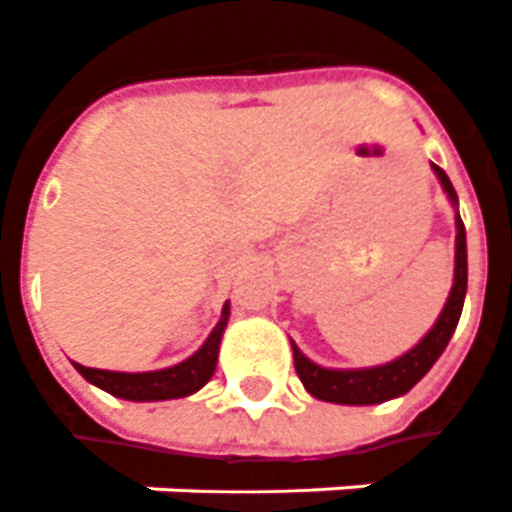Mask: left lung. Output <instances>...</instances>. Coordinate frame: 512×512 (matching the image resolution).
<instances>
[{
	"label": "left lung",
	"instance_id": "left-lung-1",
	"mask_svg": "<svg viewBox=\"0 0 512 512\" xmlns=\"http://www.w3.org/2000/svg\"><path fill=\"white\" fill-rule=\"evenodd\" d=\"M441 181V190L447 192L449 204L455 206V275L449 289L447 303L441 308L438 320L430 325L419 342L408 353L397 355L394 361L378 366H361V369H333V366L314 364L292 339V355H295L297 378L303 389L322 402L336 405H378V402L402 397L433 369L441 353L447 350L452 333L458 328L463 300H466V284H469V262H466V228L458 212V192L452 181L438 165H430Z\"/></svg>",
	"mask_w": 512,
	"mask_h": 512
}]
</instances>
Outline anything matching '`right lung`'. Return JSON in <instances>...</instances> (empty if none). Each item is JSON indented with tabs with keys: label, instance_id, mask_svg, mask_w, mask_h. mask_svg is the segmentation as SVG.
<instances>
[{
	"label": "right lung",
	"instance_id": "obj_1",
	"mask_svg": "<svg viewBox=\"0 0 512 512\" xmlns=\"http://www.w3.org/2000/svg\"><path fill=\"white\" fill-rule=\"evenodd\" d=\"M228 317H231V303L220 311V320L206 336V342L179 364L154 369V372H112V369H90V366L76 364V372L93 383L96 389L107 391L112 397L132 402H159V400H179L201 391L212 380L217 369V355H220V342L226 333Z\"/></svg>",
	"mask_w": 512,
	"mask_h": 512
}]
</instances>
